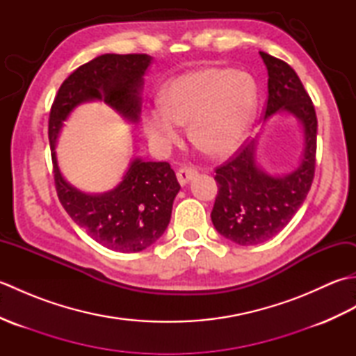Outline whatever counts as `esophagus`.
Instances as JSON below:
<instances>
[{"instance_id":"34e87169","label":"esophagus","mask_w":356,"mask_h":356,"mask_svg":"<svg viewBox=\"0 0 356 356\" xmlns=\"http://www.w3.org/2000/svg\"><path fill=\"white\" fill-rule=\"evenodd\" d=\"M195 176H197V170L191 168V166H184V168H180L177 171V180L180 182V185L188 184Z\"/></svg>"}]
</instances>
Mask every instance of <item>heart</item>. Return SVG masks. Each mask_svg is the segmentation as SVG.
Returning a JSON list of instances; mask_svg holds the SVG:
<instances>
[{"label": "heart", "mask_w": 356, "mask_h": 356, "mask_svg": "<svg viewBox=\"0 0 356 356\" xmlns=\"http://www.w3.org/2000/svg\"><path fill=\"white\" fill-rule=\"evenodd\" d=\"M257 87L246 73L203 69L177 78L145 115V131L154 147L166 149L182 139L184 124L191 122L193 142L208 154L236 149L252 124Z\"/></svg>", "instance_id": "b5f03b06"}]
</instances>
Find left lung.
<instances>
[{
    "label": "left lung",
    "mask_w": 356,
    "mask_h": 356,
    "mask_svg": "<svg viewBox=\"0 0 356 356\" xmlns=\"http://www.w3.org/2000/svg\"><path fill=\"white\" fill-rule=\"evenodd\" d=\"M268 69L264 119L278 110L289 111L305 128V153L297 170L272 177L255 163V142H245L216 168L218 193L211 220L216 229L240 246L272 238L291 222L311 190L316 156V115L298 74L282 59L260 51Z\"/></svg>",
    "instance_id": "1"
}]
</instances>
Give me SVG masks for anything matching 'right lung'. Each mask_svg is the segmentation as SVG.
Returning <instances> with one entry per match:
<instances>
[{
    "instance_id": "right-lung-1",
    "label": "right lung",
    "mask_w": 356,
    "mask_h": 356,
    "mask_svg": "<svg viewBox=\"0 0 356 356\" xmlns=\"http://www.w3.org/2000/svg\"><path fill=\"white\" fill-rule=\"evenodd\" d=\"M151 58L145 53L97 56L78 67L59 87L49 116L53 179L58 199L79 228L118 252H139L161 238L170 223L180 185L168 162L136 159L115 190L90 195L67 184L59 172L55 142L70 111L84 101L104 99L124 118L138 120L140 87Z\"/></svg>"
}]
</instances>
